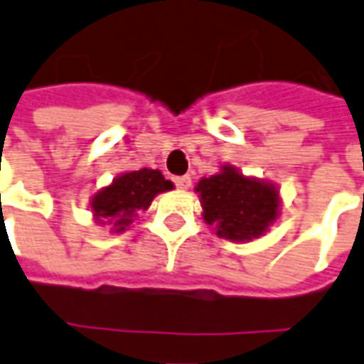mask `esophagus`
<instances>
[{"mask_svg":"<svg viewBox=\"0 0 364 364\" xmlns=\"http://www.w3.org/2000/svg\"><path fill=\"white\" fill-rule=\"evenodd\" d=\"M177 189H189L191 187V177L189 175H181V177H175L173 179Z\"/></svg>","mask_w":364,"mask_h":364,"instance_id":"34e87169","label":"esophagus"}]
</instances>
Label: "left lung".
Returning <instances> with one entry per match:
<instances>
[{"instance_id": "obj_1", "label": "left lung", "mask_w": 364, "mask_h": 364, "mask_svg": "<svg viewBox=\"0 0 364 364\" xmlns=\"http://www.w3.org/2000/svg\"><path fill=\"white\" fill-rule=\"evenodd\" d=\"M203 218L217 235L232 242H248L268 230L279 215V195L272 183L244 177L225 165L220 173L197 185Z\"/></svg>"}]
</instances>
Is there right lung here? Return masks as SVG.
Here are the masks:
<instances>
[{
    "label": "right lung",
    "mask_w": 364,
    "mask_h": 364,
    "mask_svg": "<svg viewBox=\"0 0 364 364\" xmlns=\"http://www.w3.org/2000/svg\"><path fill=\"white\" fill-rule=\"evenodd\" d=\"M173 189L159 169H139L116 177L112 185L98 191L90 200L94 218L100 225H110L114 232H124L138 210H146L156 195Z\"/></svg>",
    "instance_id": "1"
}]
</instances>
